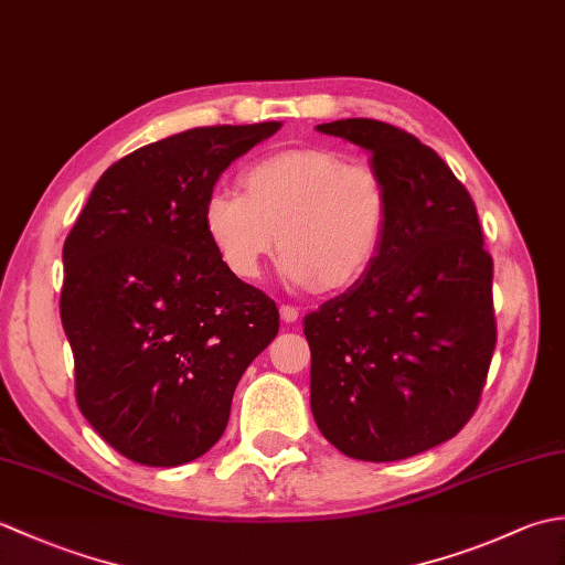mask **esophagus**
I'll return each mask as SVG.
<instances>
[{"label":"esophagus","instance_id":"esophagus-1","mask_svg":"<svg viewBox=\"0 0 565 565\" xmlns=\"http://www.w3.org/2000/svg\"><path fill=\"white\" fill-rule=\"evenodd\" d=\"M279 316H281V320L286 322V326H291V322L298 320V308H294V306H281V308H279Z\"/></svg>","mask_w":565,"mask_h":565}]
</instances>
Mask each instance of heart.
<instances>
[{
    "mask_svg": "<svg viewBox=\"0 0 565 565\" xmlns=\"http://www.w3.org/2000/svg\"><path fill=\"white\" fill-rule=\"evenodd\" d=\"M243 194L215 189L201 221L237 279H257L281 252V276L296 289L344 291L376 262L388 227V191L376 170L347 164L330 148L262 154L243 174Z\"/></svg>",
    "mask_w": 565,
    "mask_h": 565,
    "instance_id": "obj_1",
    "label": "heart"
}]
</instances>
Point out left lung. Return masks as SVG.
I'll use <instances>...</instances> for the list:
<instances>
[{"label": "left lung", "instance_id": "left-lung-1", "mask_svg": "<svg viewBox=\"0 0 565 565\" xmlns=\"http://www.w3.org/2000/svg\"><path fill=\"white\" fill-rule=\"evenodd\" d=\"M316 128L371 154L388 227L362 279L303 320L310 411L344 456L401 461L476 413L495 350L493 259L473 199L435 150L374 118Z\"/></svg>", "mask_w": 565, "mask_h": 565}]
</instances>
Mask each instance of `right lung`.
Returning a JSON list of instances; mask_svg holds the SVG:
<instances>
[{"label": "right lung", "mask_w": 565, "mask_h": 565, "mask_svg": "<svg viewBox=\"0 0 565 565\" xmlns=\"http://www.w3.org/2000/svg\"><path fill=\"white\" fill-rule=\"evenodd\" d=\"M281 128H191L126 154L72 227L60 318L77 405L142 466H182L221 439L239 376L279 332L203 231V201L239 154Z\"/></svg>", "instance_id": "add662e5"}]
</instances>
